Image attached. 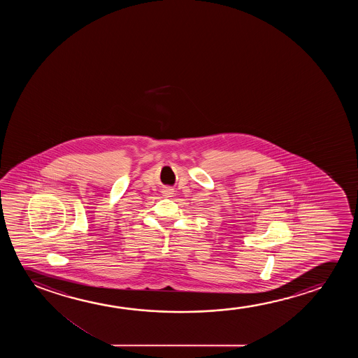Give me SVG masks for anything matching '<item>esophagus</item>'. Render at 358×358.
Instances as JSON below:
<instances>
[{"mask_svg":"<svg viewBox=\"0 0 358 358\" xmlns=\"http://www.w3.org/2000/svg\"><path fill=\"white\" fill-rule=\"evenodd\" d=\"M162 194H164V196L169 198V196H172V194H173V191H172V188H165L164 192H162Z\"/></svg>","mask_w":358,"mask_h":358,"instance_id":"obj_1","label":"esophagus"}]
</instances>
